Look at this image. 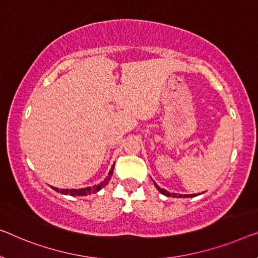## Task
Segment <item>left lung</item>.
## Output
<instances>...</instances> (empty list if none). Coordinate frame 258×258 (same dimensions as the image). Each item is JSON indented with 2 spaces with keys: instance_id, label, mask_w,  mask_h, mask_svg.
Listing matches in <instances>:
<instances>
[{
  "instance_id": "8db88e82",
  "label": "left lung",
  "mask_w": 258,
  "mask_h": 258,
  "mask_svg": "<svg viewBox=\"0 0 258 258\" xmlns=\"http://www.w3.org/2000/svg\"><path fill=\"white\" fill-rule=\"evenodd\" d=\"M154 185H155V187H156V189L157 190H159L160 192H161V194H162V195H164V196H167V197H176V198H191V197H196V196H197V195H178V194H170V192H169V191H167V190H164V189H161V187L159 186V185H157V184L155 183V182H154ZM199 195H201V194H199Z\"/></svg>"
}]
</instances>
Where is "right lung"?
<instances>
[{"mask_svg": "<svg viewBox=\"0 0 258 258\" xmlns=\"http://www.w3.org/2000/svg\"><path fill=\"white\" fill-rule=\"evenodd\" d=\"M113 169H114V164L111 167L109 175L106 176V178H104V180H102V182L97 184V185L82 187V189H57V187H54V186H51V187L56 192H60V194L66 195V196H73V197H75V196H88V195L95 194V192L99 191L102 187H104L106 184L109 183V180L111 179V176L113 174Z\"/></svg>", "mask_w": 258, "mask_h": 258, "instance_id": "right-lung-1", "label": "right lung"}]
</instances>
